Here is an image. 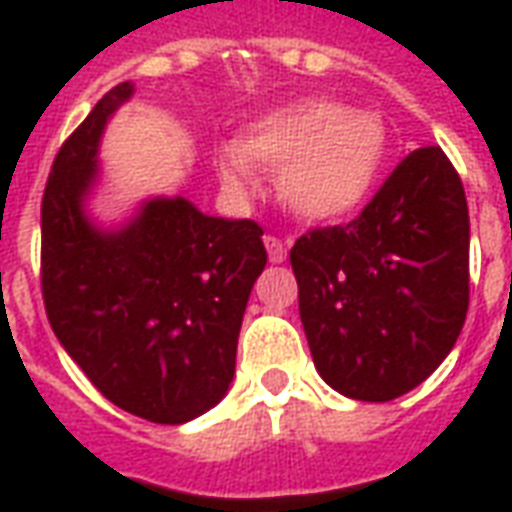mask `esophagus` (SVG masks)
<instances>
[{
  "mask_svg": "<svg viewBox=\"0 0 512 512\" xmlns=\"http://www.w3.org/2000/svg\"><path fill=\"white\" fill-rule=\"evenodd\" d=\"M263 244H266L268 260H271V263H282V260L288 257V246L282 244L277 235H266V238H263Z\"/></svg>",
  "mask_w": 512,
  "mask_h": 512,
  "instance_id": "obj_1",
  "label": "esophagus"
}]
</instances>
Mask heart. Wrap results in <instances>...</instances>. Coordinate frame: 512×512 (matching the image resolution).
<instances>
[{"instance_id": "heart-1", "label": "heart", "mask_w": 512, "mask_h": 512, "mask_svg": "<svg viewBox=\"0 0 512 512\" xmlns=\"http://www.w3.org/2000/svg\"><path fill=\"white\" fill-rule=\"evenodd\" d=\"M392 158V134L373 109L337 98H301L260 117L216 156L224 186L255 189V172L279 175L293 211L332 222L376 197Z\"/></svg>"}]
</instances>
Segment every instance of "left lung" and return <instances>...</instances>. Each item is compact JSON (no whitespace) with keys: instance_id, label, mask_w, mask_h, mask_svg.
Listing matches in <instances>:
<instances>
[{"instance_id":"1","label":"left lung","mask_w":512,"mask_h":512,"mask_svg":"<svg viewBox=\"0 0 512 512\" xmlns=\"http://www.w3.org/2000/svg\"><path fill=\"white\" fill-rule=\"evenodd\" d=\"M312 362L340 395L386 403L444 362L469 310V208L439 145L408 153L354 222L290 249Z\"/></svg>"}]
</instances>
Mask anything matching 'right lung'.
Listing matches in <instances>:
<instances>
[{"label": "right lung", "instance_id": "add662e5", "mask_svg": "<svg viewBox=\"0 0 512 512\" xmlns=\"http://www.w3.org/2000/svg\"><path fill=\"white\" fill-rule=\"evenodd\" d=\"M117 84L62 142L40 205V290L57 340L134 417L180 425L216 406L235 373L246 301L266 268L263 227L150 200L115 233L84 216Z\"/></svg>", "mask_w": 512, "mask_h": 512}]
</instances>
